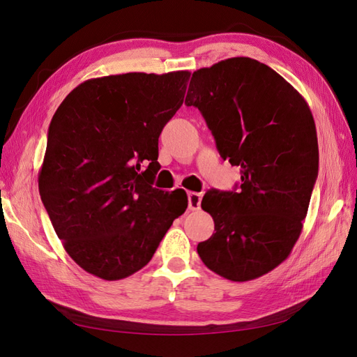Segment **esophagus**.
I'll list each match as a JSON object with an SVG mask.
<instances>
[{"mask_svg":"<svg viewBox=\"0 0 357 357\" xmlns=\"http://www.w3.org/2000/svg\"><path fill=\"white\" fill-rule=\"evenodd\" d=\"M200 202H202V193H195V191L188 193V209L197 211L200 208Z\"/></svg>","mask_w":357,"mask_h":357,"instance_id":"34e87169","label":"esophagus"}]
</instances>
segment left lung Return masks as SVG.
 Listing matches in <instances>:
<instances>
[{"instance_id": "8db88e82", "label": "left lung", "mask_w": 357, "mask_h": 357, "mask_svg": "<svg viewBox=\"0 0 357 357\" xmlns=\"http://www.w3.org/2000/svg\"><path fill=\"white\" fill-rule=\"evenodd\" d=\"M185 105L202 113L222 158L241 167L238 191L202 199L215 232L197 244L199 257L225 279H257L288 258L303 227L318 176L312 113L287 79L249 57L196 70Z\"/></svg>"}]
</instances>
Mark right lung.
<instances>
[{"mask_svg": "<svg viewBox=\"0 0 357 357\" xmlns=\"http://www.w3.org/2000/svg\"><path fill=\"white\" fill-rule=\"evenodd\" d=\"M188 70L87 79L54 114L39 191L69 257L104 280L148 264L173 220L182 188H155L158 137L184 102Z\"/></svg>", "mask_w": 357, "mask_h": 357, "instance_id": "right-lung-1", "label": "right lung"}]
</instances>
